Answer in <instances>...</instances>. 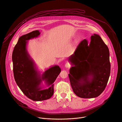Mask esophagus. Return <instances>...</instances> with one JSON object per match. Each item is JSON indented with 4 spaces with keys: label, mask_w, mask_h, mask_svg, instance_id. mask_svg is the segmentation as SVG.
Wrapping results in <instances>:
<instances>
[{
    "label": "esophagus",
    "mask_w": 122,
    "mask_h": 122,
    "mask_svg": "<svg viewBox=\"0 0 122 122\" xmlns=\"http://www.w3.org/2000/svg\"><path fill=\"white\" fill-rule=\"evenodd\" d=\"M65 67H66V68H69L71 66V65H70V64L69 62H67V63H65Z\"/></svg>",
    "instance_id": "obj_1"
}]
</instances>
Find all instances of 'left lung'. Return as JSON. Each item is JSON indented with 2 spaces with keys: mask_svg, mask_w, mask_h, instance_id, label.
Masks as SVG:
<instances>
[{
  "mask_svg": "<svg viewBox=\"0 0 122 122\" xmlns=\"http://www.w3.org/2000/svg\"><path fill=\"white\" fill-rule=\"evenodd\" d=\"M68 60L74 65L68 76L74 93L82 98L99 96L110 73L109 49L100 36L94 34L89 43L82 40Z\"/></svg>",
  "mask_w": 122,
  "mask_h": 122,
  "instance_id": "left-lung-1",
  "label": "left lung"
}]
</instances>
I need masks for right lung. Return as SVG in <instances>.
Listing matches in <instances>:
<instances>
[{
  "label": "right lung",
  "instance_id": "add662e5",
  "mask_svg": "<svg viewBox=\"0 0 122 122\" xmlns=\"http://www.w3.org/2000/svg\"><path fill=\"white\" fill-rule=\"evenodd\" d=\"M40 35L36 30L20 36L15 45L12 54L13 72L15 81L24 95L35 101L50 99L54 94L53 83L61 69L58 65L46 70L41 76L37 71L35 64L26 49L27 41ZM44 80L48 89H42L41 83Z\"/></svg>",
  "mask_w": 122,
  "mask_h": 122
}]
</instances>
